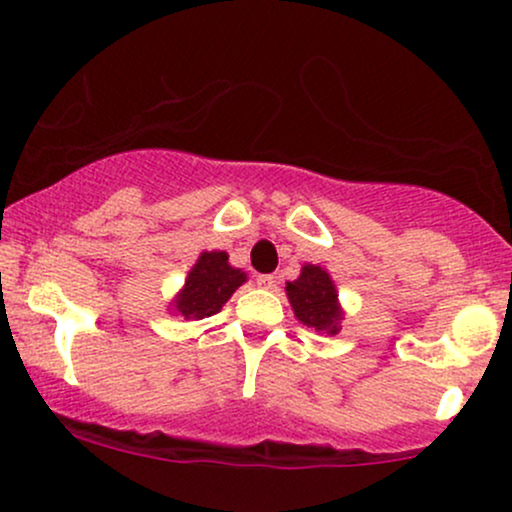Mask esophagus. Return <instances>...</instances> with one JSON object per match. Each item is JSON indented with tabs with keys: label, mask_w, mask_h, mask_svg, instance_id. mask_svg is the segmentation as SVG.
Wrapping results in <instances>:
<instances>
[{
	"label": "esophagus",
	"mask_w": 512,
	"mask_h": 512,
	"mask_svg": "<svg viewBox=\"0 0 512 512\" xmlns=\"http://www.w3.org/2000/svg\"><path fill=\"white\" fill-rule=\"evenodd\" d=\"M274 284L276 279L272 274H257V286H260V289H272Z\"/></svg>",
	"instance_id": "esophagus-1"
}]
</instances>
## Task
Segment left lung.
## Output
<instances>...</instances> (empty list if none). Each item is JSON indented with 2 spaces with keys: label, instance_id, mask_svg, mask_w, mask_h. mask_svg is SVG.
I'll list each match as a JSON object with an SVG mask.
<instances>
[{
  "label": "left lung",
  "instance_id": "left-lung-1",
  "mask_svg": "<svg viewBox=\"0 0 512 512\" xmlns=\"http://www.w3.org/2000/svg\"><path fill=\"white\" fill-rule=\"evenodd\" d=\"M286 293H289L293 313L303 325L327 334L339 332L342 313H339L337 291H334L330 274L325 269L315 267V264H305L301 276L286 284Z\"/></svg>",
  "mask_w": 512,
  "mask_h": 512
}]
</instances>
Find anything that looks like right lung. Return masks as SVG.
<instances>
[{
    "label": "right lung",
    "mask_w": 512,
    "mask_h": 512,
    "mask_svg": "<svg viewBox=\"0 0 512 512\" xmlns=\"http://www.w3.org/2000/svg\"><path fill=\"white\" fill-rule=\"evenodd\" d=\"M243 281L245 274L228 264L226 252H202L187 276L175 308L185 317L197 320L216 315Z\"/></svg>",
    "instance_id": "right-lung-1"
}]
</instances>
